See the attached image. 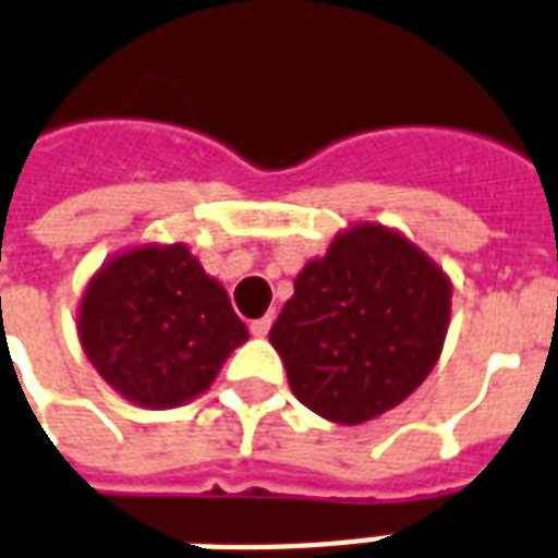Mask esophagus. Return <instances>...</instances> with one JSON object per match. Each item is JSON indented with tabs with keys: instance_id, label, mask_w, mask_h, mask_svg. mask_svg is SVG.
Wrapping results in <instances>:
<instances>
[{
	"instance_id": "esophagus-1",
	"label": "esophagus",
	"mask_w": 558,
	"mask_h": 558,
	"mask_svg": "<svg viewBox=\"0 0 558 558\" xmlns=\"http://www.w3.org/2000/svg\"><path fill=\"white\" fill-rule=\"evenodd\" d=\"M269 330H271V316L254 318V322H251V333H254V336H266Z\"/></svg>"
}]
</instances>
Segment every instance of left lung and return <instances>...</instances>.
Segmentation results:
<instances>
[{
  "mask_svg": "<svg viewBox=\"0 0 558 558\" xmlns=\"http://www.w3.org/2000/svg\"><path fill=\"white\" fill-rule=\"evenodd\" d=\"M450 295L445 269L415 242L356 222L298 271L269 342L298 401L351 427L407 401L433 372Z\"/></svg>",
  "mask_w": 558,
  "mask_h": 558,
  "instance_id": "left-lung-1",
  "label": "left lung"
}]
</instances>
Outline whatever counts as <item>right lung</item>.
Returning a JSON list of instances; mask_svg holds the SVG:
<instances>
[{
	"mask_svg": "<svg viewBox=\"0 0 558 558\" xmlns=\"http://www.w3.org/2000/svg\"><path fill=\"white\" fill-rule=\"evenodd\" d=\"M248 339L231 298L184 242H143L113 254L78 301V342L113 392L172 410L210 389Z\"/></svg>",
	"mask_w": 558,
	"mask_h": 558,
	"instance_id": "obj_1",
	"label": "right lung"
}]
</instances>
